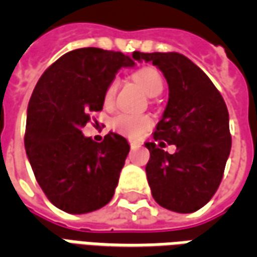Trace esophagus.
<instances>
[{
	"label": "esophagus",
	"instance_id": "obj_1",
	"mask_svg": "<svg viewBox=\"0 0 257 257\" xmlns=\"http://www.w3.org/2000/svg\"><path fill=\"white\" fill-rule=\"evenodd\" d=\"M138 147H140L139 143H136V142H131V149H132V150L138 149Z\"/></svg>",
	"mask_w": 257,
	"mask_h": 257
}]
</instances>
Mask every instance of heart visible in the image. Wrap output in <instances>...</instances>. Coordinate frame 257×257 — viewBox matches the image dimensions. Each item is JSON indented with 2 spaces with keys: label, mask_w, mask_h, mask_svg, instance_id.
<instances>
[{
  "label": "heart",
  "mask_w": 257,
  "mask_h": 257,
  "mask_svg": "<svg viewBox=\"0 0 257 257\" xmlns=\"http://www.w3.org/2000/svg\"><path fill=\"white\" fill-rule=\"evenodd\" d=\"M134 78L142 85V88L146 90V93L149 96L160 95L164 89V79L158 70L151 67L142 68L139 71H136ZM118 88V79L114 78L107 85L104 90V103L111 104ZM151 118L149 115L143 114H132V112H119L115 117H112L111 128L118 132V134L128 136L131 139H138L142 135L145 134L147 129L151 126Z\"/></svg>",
  "instance_id": "heart-1"
}]
</instances>
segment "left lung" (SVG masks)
<instances>
[{"instance_id":"left-lung-1","label":"left lung","mask_w":257,"mask_h":257,"mask_svg":"<svg viewBox=\"0 0 257 257\" xmlns=\"http://www.w3.org/2000/svg\"><path fill=\"white\" fill-rule=\"evenodd\" d=\"M160 68L169 86L165 111L147 142L146 165L153 198L162 208L191 213L215 195L231 150L228 111L208 75L178 52L136 53ZM177 146L173 155L162 150Z\"/></svg>"}]
</instances>
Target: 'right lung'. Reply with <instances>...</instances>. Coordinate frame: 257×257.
<instances>
[{"mask_svg":"<svg viewBox=\"0 0 257 257\" xmlns=\"http://www.w3.org/2000/svg\"><path fill=\"white\" fill-rule=\"evenodd\" d=\"M134 66L121 52L81 48L64 53L38 79L27 108L25 147L40 187L59 209L81 215L111 201L128 140L110 132L96 143L81 129L89 112L103 108L104 90L118 70Z\"/></svg>","mask_w":257,"mask_h":257,"instance_id":"right-lung-1","label":"right lung"}]
</instances>
